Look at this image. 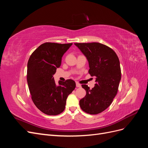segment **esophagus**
Returning a JSON list of instances; mask_svg holds the SVG:
<instances>
[{"label":"esophagus","instance_id":"esophagus-1","mask_svg":"<svg viewBox=\"0 0 148 148\" xmlns=\"http://www.w3.org/2000/svg\"><path fill=\"white\" fill-rule=\"evenodd\" d=\"M76 86H77V87H78V88H80V87L82 86L81 84H80L79 83H78V82H76Z\"/></svg>","mask_w":148,"mask_h":148}]
</instances>
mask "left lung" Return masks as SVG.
<instances>
[{
    "instance_id": "obj_1",
    "label": "left lung",
    "mask_w": 148,
    "mask_h": 148,
    "mask_svg": "<svg viewBox=\"0 0 148 148\" xmlns=\"http://www.w3.org/2000/svg\"><path fill=\"white\" fill-rule=\"evenodd\" d=\"M86 57L89 73L96 77L95 86L90 89L88 85L82 86L86 95L79 101L81 109L95 115L105 110L118 91L121 79L120 62L116 53L109 47L99 42L75 43Z\"/></svg>"
}]
</instances>
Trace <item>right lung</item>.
I'll list each match as a JSON object with an SVG mask.
<instances>
[{
    "label": "right lung",
    "instance_id": "add662e5",
    "mask_svg": "<svg viewBox=\"0 0 148 148\" xmlns=\"http://www.w3.org/2000/svg\"><path fill=\"white\" fill-rule=\"evenodd\" d=\"M72 45L45 42L31 55L27 65V82L34 104L44 114L57 115L65 110L67 97L75 87L72 79L59 82L53 75L59 68L62 57Z\"/></svg>",
    "mask_w": 148,
    "mask_h": 148
}]
</instances>
